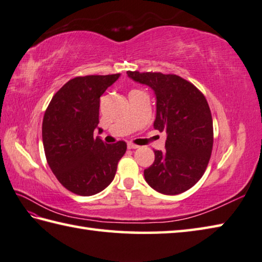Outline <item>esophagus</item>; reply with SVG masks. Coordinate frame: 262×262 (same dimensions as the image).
Returning <instances> with one entry per match:
<instances>
[{
    "instance_id": "obj_1",
    "label": "esophagus",
    "mask_w": 262,
    "mask_h": 262,
    "mask_svg": "<svg viewBox=\"0 0 262 262\" xmlns=\"http://www.w3.org/2000/svg\"><path fill=\"white\" fill-rule=\"evenodd\" d=\"M127 147H128V148H132V150H133V148H138L140 146H137V145H135V144H133V143H128V144H127Z\"/></svg>"
}]
</instances>
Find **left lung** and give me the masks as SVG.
Returning a JSON list of instances; mask_svg holds the SVG:
<instances>
[{"instance_id":"obj_1","label":"left lung","mask_w":262,"mask_h":262,"mask_svg":"<svg viewBox=\"0 0 262 262\" xmlns=\"http://www.w3.org/2000/svg\"><path fill=\"white\" fill-rule=\"evenodd\" d=\"M136 83L155 92L153 127L167 135L166 151H155V162L144 170L157 192L176 195L195 185L206 171L213 145L210 107L195 86L177 75L128 71Z\"/></svg>"}]
</instances>
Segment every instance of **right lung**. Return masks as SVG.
Instances as JSON below:
<instances>
[{
    "instance_id": "add662e5",
    "label": "right lung",
    "mask_w": 262,
    "mask_h": 262,
    "mask_svg": "<svg viewBox=\"0 0 262 262\" xmlns=\"http://www.w3.org/2000/svg\"><path fill=\"white\" fill-rule=\"evenodd\" d=\"M116 75L76 77L56 92L45 111L42 137L51 170L68 191L91 196L114 181L127 144H105L94 137L100 96L119 78Z\"/></svg>"
}]
</instances>
